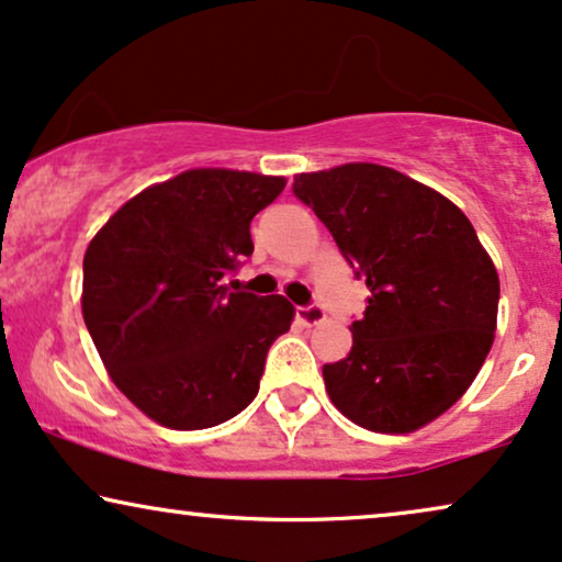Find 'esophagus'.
Instances as JSON below:
<instances>
[{
  "mask_svg": "<svg viewBox=\"0 0 562 562\" xmlns=\"http://www.w3.org/2000/svg\"><path fill=\"white\" fill-rule=\"evenodd\" d=\"M295 314H297V318H301L305 326H316V324H322L324 318H326L322 305H305V308L301 305V308H297Z\"/></svg>",
  "mask_w": 562,
  "mask_h": 562,
  "instance_id": "1",
  "label": "esophagus"
}]
</instances>
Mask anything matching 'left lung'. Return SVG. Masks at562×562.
I'll return each instance as SVG.
<instances>
[{
  "label": "left lung",
  "mask_w": 562,
  "mask_h": 562,
  "mask_svg": "<svg viewBox=\"0 0 562 562\" xmlns=\"http://www.w3.org/2000/svg\"><path fill=\"white\" fill-rule=\"evenodd\" d=\"M295 196L329 228L368 295L326 394L373 432H415L453 407L485 363L501 280L451 199L400 170L345 162L297 173Z\"/></svg>",
  "instance_id": "obj_1"
}]
</instances>
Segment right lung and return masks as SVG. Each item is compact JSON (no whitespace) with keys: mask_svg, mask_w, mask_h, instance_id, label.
<instances>
[{"mask_svg":"<svg viewBox=\"0 0 562 562\" xmlns=\"http://www.w3.org/2000/svg\"><path fill=\"white\" fill-rule=\"evenodd\" d=\"M282 176L191 168L122 204L82 261V318L116 389L162 428L204 430L259 392L269 347L295 318L285 295L236 293L251 220Z\"/></svg>","mask_w":562,"mask_h":562,"instance_id":"add662e5","label":"right lung"}]
</instances>
